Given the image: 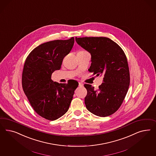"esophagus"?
Wrapping results in <instances>:
<instances>
[{"label":"esophagus","instance_id":"1","mask_svg":"<svg viewBox=\"0 0 156 156\" xmlns=\"http://www.w3.org/2000/svg\"><path fill=\"white\" fill-rule=\"evenodd\" d=\"M79 86L80 87H83V84L82 83H81V82H79Z\"/></svg>","mask_w":156,"mask_h":156}]
</instances>
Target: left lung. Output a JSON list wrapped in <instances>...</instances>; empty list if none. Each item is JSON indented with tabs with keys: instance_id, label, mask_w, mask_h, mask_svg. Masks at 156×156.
Segmentation results:
<instances>
[{
	"instance_id": "obj_1",
	"label": "left lung",
	"mask_w": 156,
	"mask_h": 156,
	"mask_svg": "<svg viewBox=\"0 0 156 156\" xmlns=\"http://www.w3.org/2000/svg\"><path fill=\"white\" fill-rule=\"evenodd\" d=\"M76 43L91 55L89 69L93 76H104L97 90L85 84L87 93L85 104L91 113L107 117L118 110L127 94L130 85L128 60L121 47L106 37H76Z\"/></svg>"
}]
</instances>
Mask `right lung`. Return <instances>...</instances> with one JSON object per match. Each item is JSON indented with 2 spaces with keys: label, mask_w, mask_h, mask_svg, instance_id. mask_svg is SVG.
Wrapping results in <instances>:
<instances>
[{
  "label": "right lung",
  "mask_w": 156,
  "mask_h": 156,
  "mask_svg": "<svg viewBox=\"0 0 156 156\" xmlns=\"http://www.w3.org/2000/svg\"><path fill=\"white\" fill-rule=\"evenodd\" d=\"M74 38L44 43L29 54L24 64L22 85L35 112L50 121L60 118L69 110L78 82L70 80L59 83L52 73L61 69L63 59L70 52Z\"/></svg>",
  "instance_id": "1"
}]
</instances>
